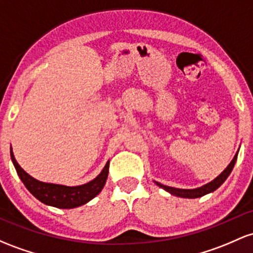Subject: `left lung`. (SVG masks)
<instances>
[{
    "label": "left lung",
    "instance_id": "left-lung-1",
    "mask_svg": "<svg viewBox=\"0 0 253 253\" xmlns=\"http://www.w3.org/2000/svg\"><path fill=\"white\" fill-rule=\"evenodd\" d=\"M238 152H239V150H238ZM238 152L235 154V156L233 157V160L230 161L229 165L227 166V168L222 171L220 175H218L217 177H215L212 181H210V182H208V184L201 186V187L176 188V187H170V186H166V185L161 184V182H157V181H154V182L158 186V187L163 188V190L167 191V192L173 194V196H175V197H180V198H190V199L199 198V197H203V196H205V194L211 193L215 190H217V188L220 187V186L223 184L224 181H226V179L229 176L233 167H234L235 162H237Z\"/></svg>",
    "mask_w": 253,
    "mask_h": 253
}]
</instances>
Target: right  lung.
Returning <instances> with one entry per match:
<instances>
[{
  "mask_svg": "<svg viewBox=\"0 0 253 253\" xmlns=\"http://www.w3.org/2000/svg\"><path fill=\"white\" fill-rule=\"evenodd\" d=\"M10 158H12L14 167L16 169V173L21 181L24 182V185L26 186L27 190L30 191V193H32V196L36 197L43 204L59 208V209H74V208L88 203L104 187L108 173H109V161H108L101 173L86 184L78 186L52 184V182L40 181L27 174L16 162L12 146H10Z\"/></svg>",
  "mask_w": 253,
  "mask_h": 253,
  "instance_id": "right-lung-1",
  "label": "right lung"
}]
</instances>
